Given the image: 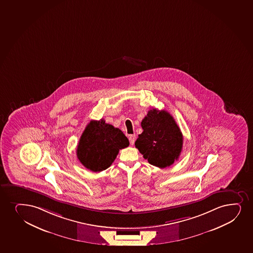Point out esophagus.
<instances>
[{"instance_id": "34e87169", "label": "esophagus", "mask_w": 253, "mask_h": 253, "mask_svg": "<svg viewBox=\"0 0 253 253\" xmlns=\"http://www.w3.org/2000/svg\"><path fill=\"white\" fill-rule=\"evenodd\" d=\"M135 139H136L135 134H130V135H129V137H128V140H129V142H130L131 145H134Z\"/></svg>"}]
</instances>
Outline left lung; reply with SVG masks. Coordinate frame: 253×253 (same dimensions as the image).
<instances>
[{
  "mask_svg": "<svg viewBox=\"0 0 253 253\" xmlns=\"http://www.w3.org/2000/svg\"><path fill=\"white\" fill-rule=\"evenodd\" d=\"M141 127L143 132L134 145L149 164L164 169L178 160L183 135L169 113L155 108L148 111L141 121Z\"/></svg>",
  "mask_w": 253,
  "mask_h": 253,
  "instance_id": "left-lung-1",
  "label": "left lung"
}]
</instances>
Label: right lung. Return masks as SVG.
Returning <instances> with one entry per match:
<instances>
[{"label":"right lung","instance_id":"1","mask_svg":"<svg viewBox=\"0 0 253 253\" xmlns=\"http://www.w3.org/2000/svg\"><path fill=\"white\" fill-rule=\"evenodd\" d=\"M128 145V138L119 128L106 124L104 119L92 120L80 139L77 158L88 169L101 172L111 166L119 150Z\"/></svg>","mask_w":253,"mask_h":253}]
</instances>
